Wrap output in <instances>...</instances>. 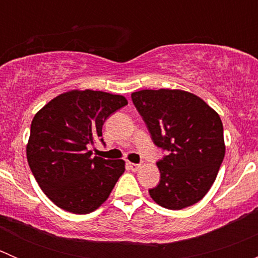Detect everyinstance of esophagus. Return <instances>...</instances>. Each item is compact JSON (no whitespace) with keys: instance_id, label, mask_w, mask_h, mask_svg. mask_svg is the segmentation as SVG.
Returning a JSON list of instances; mask_svg holds the SVG:
<instances>
[{"instance_id":"obj_1","label":"esophagus","mask_w":258,"mask_h":258,"mask_svg":"<svg viewBox=\"0 0 258 258\" xmlns=\"http://www.w3.org/2000/svg\"><path fill=\"white\" fill-rule=\"evenodd\" d=\"M128 167L130 170L132 171H137L140 167H141V165H139V163H132V162H128Z\"/></svg>"}]
</instances>
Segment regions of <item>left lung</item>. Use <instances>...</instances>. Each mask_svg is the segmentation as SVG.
I'll list each match as a JSON object with an SVG mask.
<instances>
[{
	"mask_svg": "<svg viewBox=\"0 0 258 258\" xmlns=\"http://www.w3.org/2000/svg\"><path fill=\"white\" fill-rule=\"evenodd\" d=\"M153 142L168 151L157 162L161 179L151 199L168 210L201 201L225 157L223 126L202 98L183 90H141L131 93Z\"/></svg>",
	"mask_w": 258,
	"mask_h": 258,
	"instance_id": "8db88e82",
	"label": "left lung"
}]
</instances>
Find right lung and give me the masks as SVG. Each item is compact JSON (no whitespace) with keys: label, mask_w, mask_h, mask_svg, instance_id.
<instances>
[{"label":"right lung","mask_w":258,"mask_h":258,"mask_svg":"<svg viewBox=\"0 0 258 258\" xmlns=\"http://www.w3.org/2000/svg\"><path fill=\"white\" fill-rule=\"evenodd\" d=\"M127 103L122 95L71 90L35 114L26 155L38 186L57 207L85 215L110 197L126 163L92 156L87 146L102 136L106 118Z\"/></svg>","instance_id":"add662e5"}]
</instances>
